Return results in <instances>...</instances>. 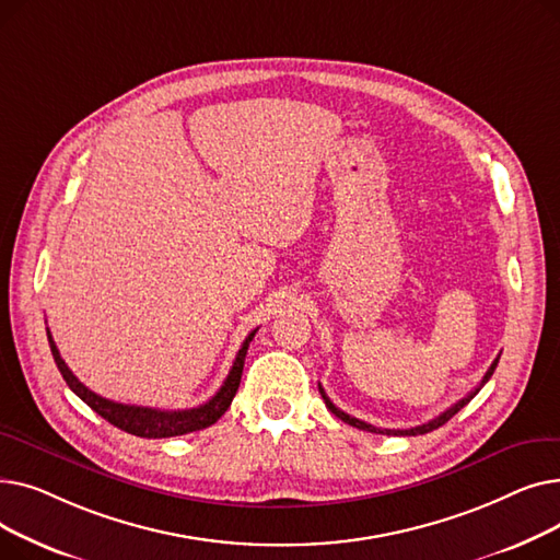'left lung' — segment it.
<instances>
[{
  "label": "left lung",
  "instance_id": "left-lung-1",
  "mask_svg": "<svg viewBox=\"0 0 560 560\" xmlns=\"http://www.w3.org/2000/svg\"><path fill=\"white\" fill-rule=\"evenodd\" d=\"M497 363H499V357L492 361V365L488 368V372H486V376L481 378V384L469 393L467 397H463V399H458L454 406H450L445 413H440L438 418H433L431 422H427V424H420V427H413V429H378V427H372V424H368V422H363V420H359V418H351V416H347L345 410H340L329 397H327V393H325V388L319 386V395H322V399H325V404H327V408L331 410V413L336 416V418H340L342 422H347V424H351V427H357V429H363V431H370V433H386V435H422V433H429V431H433V429H438V427H443L445 422H450L458 410L465 406V404H469V399H475V395L488 384V378L492 376V372H494V368H497Z\"/></svg>",
  "mask_w": 560,
  "mask_h": 560
}]
</instances>
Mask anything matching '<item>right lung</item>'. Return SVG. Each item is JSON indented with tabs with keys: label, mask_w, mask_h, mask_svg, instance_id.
<instances>
[{
	"label": "right lung",
	"mask_w": 560,
	"mask_h": 560,
	"mask_svg": "<svg viewBox=\"0 0 560 560\" xmlns=\"http://www.w3.org/2000/svg\"><path fill=\"white\" fill-rule=\"evenodd\" d=\"M258 329H254L243 347L235 354V361L224 378V384L220 386V390L197 408H188V410H159V408H147V406H129V404H120V401H110L106 397H100L97 393H93L91 388H85L81 381L72 374V370L66 365V361L58 354V347L47 329V340H49V349L54 363L58 368V372L63 374L66 384L70 386V390L83 399L88 406H91L97 416H102L106 422H110L113 427L122 429L131 435L138 438H172V435H184V433H192L199 429H206L215 424L224 410L231 406L235 390L241 386V376H243V368H245V357L252 338L256 336Z\"/></svg>",
	"instance_id": "right-lung-1"
}]
</instances>
